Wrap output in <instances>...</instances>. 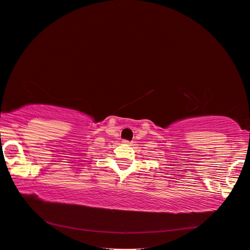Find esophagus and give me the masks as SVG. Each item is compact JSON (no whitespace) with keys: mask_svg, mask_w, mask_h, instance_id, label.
Wrapping results in <instances>:
<instances>
[{"mask_svg":"<svg viewBox=\"0 0 250 250\" xmlns=\"http://www.w3.org/2000/svg\"><path fill=\"white\" fill-rule=\"evenodd\" d=\"M123 142H124L125 144H131V142H130V141H127V140H124Z\"/></svg>","mask_w":250,"mask_h":250,"instance_id":"esophagus-1","label":"esophagus"}]
</instances>
